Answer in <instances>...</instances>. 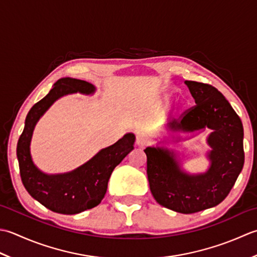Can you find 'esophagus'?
<instances>
[{
    "instance_id": "esophagus-1",
    "label": "esophagus",
    "mask_w": 257,
    "mask_h": 257,
    "mask_svg": "<svg viewBox=\"0 0 257 257\" xmlns=\"http://www.w3.org/2000/svg\"><path fill=\"white\" fill-rule=\"evenodd\" d=\"M149 143V139L146 138L143 134H138L136 135V145L139 148H144V146Z\"/></svg>"
}]
</instances>
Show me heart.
<instances>
[{
	"instance_id": "obj_1",
	"label": "heart",
	"mask_w": 257,
	"mask_h": 257,
	"mask_svg": "<svg viewBox=\"0 0 257 257\" xmlns=\"http://www.w3.org/2000/svg\"><path fill=\"white\" fill-rule=\"evenodd\" d=\"M170 102H171V97L170 96H166L164 98V104H165V105H169Z\"/></svg>"
}]
</instances>
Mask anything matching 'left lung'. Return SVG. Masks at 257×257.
Listing matches in <instances>:
<instances>
[{
  "label": "left lung",
  "mask_w": 257,
  "mask_h": 257,
  "mask_svg": "<svg viewBox=\"0 0 257 257\" xmlns=\"http://www.w3.org/2000/svg\"><path fill=\"white\" fill-rule=\"evenodd\" d=\"M196 106L180 122L166 125L171 133L164 140H179L172 133H199L211 130L207 143L208 170L188 173L181 167L178 154L163 142L144 150L148 158V179L152 195L160 205L191 214L218 205L228 195L244 165L243 124L231 104L215 87L185 81ZM162 145L161 146L160 144Z\"/></svg>",
  "instance_id": "8db88e82"
}]
</instances>
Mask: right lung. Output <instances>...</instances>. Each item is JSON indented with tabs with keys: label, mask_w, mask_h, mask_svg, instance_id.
Here are the masks:
<instances>
[{
	"label": "right lung",
	"mask_w": 257,
	"mask_h": 257,
	"mask_svg": "<svg viewBox=\"0 0 257 257\" xmlns=\"http://www.w3.org/2000/svg\"><path fill=\"white\" fill-rule=\"evenodd\" d=\"M95 92L96 87L86 81L62 77L54 83L48 95L34 104L26 115L17 148L21 179L34 200L55 213L72 215L98 205L105 195L113 170L134 150L135 135L126 133L116 143L98 151L92 159L73 171L46 174L34 164L31 141L36 123L45 112L57 99L69 94L93 95Z\"/></svg>",
	"instance_id": "1"
}]
</instances>
